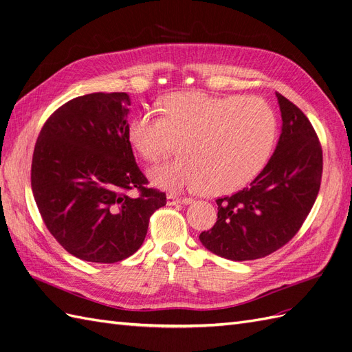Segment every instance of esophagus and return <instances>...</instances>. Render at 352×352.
I'll list each match as a JSON object with an SVG mask.
<instances>
[{"label":"esophagus","mask_w":352,"mask_h":352,"mask_svg":"<svg viewBox=\"0 0 352 352\" xmlns=\"http://www.w3.org/2000/svg\"><path fill=\"white\" fill-rule=\"evenodd\" d=\"M192 199L190 198H182V197H177L175 194H167V204L168 206H177V204H188Z\"/></svg>","instance_id":"1"}]
</instances>
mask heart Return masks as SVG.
Here are the masks:
<instances>
[{"label":"heart","instance_id":"obj_1","mask_svg":"<svg viewBox=\"0 0 352 352\" xmlns=\"http://www.w3.org/2000/svg\"><path fill=\"white\" fill-rule=\"evenodd\" d=\"M160 110L140 111L127 127L132 146L150 163L167 157L179 141L182 155L150 170L155 186L229 194L251 182L269 162L278 119L260 97L175 92Z\"/></svg>","mask_w":352,"mask_h":352}]
</instances>
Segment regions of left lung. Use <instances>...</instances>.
Masks as SVG:
<instances>
[{
    "label": "left lung",
    "instance_id": "obj_1",
    "mask_svg": "<svg viewBox=\"0 0 352 352\" xmlns=\"http://www.w3.org/2000/svg\"><path fill=\"white\" fill-rule=\"evenodd\" d=\"M282 113L278 146L248 188L219 198L217 221L201 232L207 250L233 261L263 258L301 229L322 184L323 151L307 116L276 92Z\"/></svg>",
    "mask_w": 352,
    "mask_h": 352
}]
</instances>
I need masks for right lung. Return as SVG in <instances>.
<instances>
[{"label":"right lung","mask_w":352,"mask_h":352,"mask_svg":"<svg viewBox=\"0 0 352 352\" xmlns=\"http://www.w3.org/2000/svg\"><path fill=\"white\" fill-rule=\"evenodd\" d=\"M131 98L95 92L63 104L42 126L30 185L41 217L74 257L117 263L140 250L166 194L148 188L127 136Z\"/></svg>","instance_id":"1"}]
</instances>
